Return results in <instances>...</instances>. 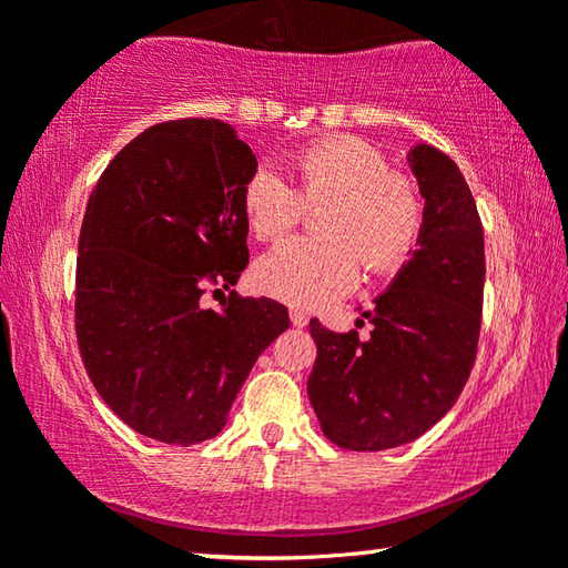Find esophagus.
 Masks as SVG:
<instances>
[{"label":"esophagus","mask_w":568,"mask_h":568,"mask_svg":"<svg viewBox=\"0 0 568 568\" xmlns=\"http://www.w3.org/2000/svg\"><path fill=\"white\" fill-rule=\"evenodd\" d=\"M291 321H293L295 328H305V325H307V315H305L303 311H297V307H293V311H291Z\"/></svg>","instance_id":"obj_1"}]
</instances>
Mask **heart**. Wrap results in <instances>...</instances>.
<instances>
[{
	"instance_id": "obj_1",
	"label": "heart",
	"mask_w": 568,
	"mask_h": 568,
	"mask_svg": "<svg viewBox=\"0 0 568 568\" xmlns=\"http://www.w3.org/2000/svg\"><path fill=\"white\" fill-rule=\"evenodd\" d=\"M295 185L257 168L243 187L250 233L273 240L297 225L303 205H323L325 237L285 240L255 265L265 295L303 311H318L353 291L361 257L371 273H390L406 261L420 233L416 182L388 170L386 158L358 138L313 142L293 160Z\"/></svg>"
}]
</instances>
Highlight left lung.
<instances>
[{
  "instance_id": "obj_1",
  "label": "left lung",
  "mask_w": 568,
  "mask_h": 568,
  "mask_svg": "<svg viewBox=\"0 0 568 568\" xmlns=\"http://www.w3.org/2000/svg\"><path fill=\"white\" fill-rule=\"evenodd\" d=\"M423 223L410 261L363 313L371 338L311 321L318 345L307 398L323 434L348 450L410 444L446 416L474 368L484 305V227L464 175L434 145H413Z\"/></svg>"
}]
</instances>
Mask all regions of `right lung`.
Instances as JSON below:
<instances>
[{
  "instance_id": "add662e5",
  "label": "right lung",
  "mask_w": 568,
  "mask_h": 568,
  "mask_svg": "<svg viewBox=\"0 0 568 568\" xmlns=\"http://www.w3.org/2000/svg\"><path fill=\"white\" fill-rule=\"evenodd\" d=\"M255 170L233 124L162 122L118 152L84 210L74 307L84 368L100 398L160 444L215 438L257 355L291 325L271 297L200 303L245 271L243 187Z\"/></svg>"
}]
</instances>
